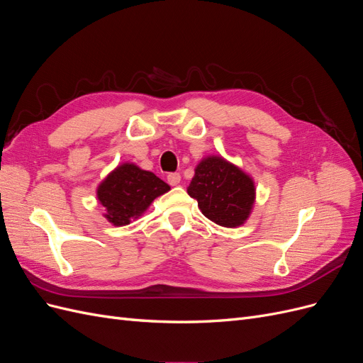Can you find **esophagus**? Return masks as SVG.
Returning <instances> with one entry per match:
<instances>
[{"label":"esophagus","mask_w":363,"mask_h":363,"mask_svg":"<svg viewBox=\"0 0 363 363\" xmlns=\"http://www.w3.org/2000/svg\"><path fill=\"white\" fill-rule=\"evenodd\" d=\"M167 179H168V183H169L171 186H177V184L180 183L182 175H180L179 172H169Z\"/></svg>","instance_id":"esophagus-1"}]
</instances>
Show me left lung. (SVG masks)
Wrapping results in <instances>:
<instances>
[{"mask_svg": "<svg viewBox=\"0 0 363 363\" xmlns=\"http://www.w3.org/2000/svg\"><path fill=\"white\" fill-rule=\"evenodd\" d=\"M200 211L223 227L242 225L255 203V183L245 172L223 157L200 162L188 188Z\"/></svg>", "mask_w": 363, "mask_h": 363, "instance_id": "left-lung-1", "label": "left lung"}]
</instances>
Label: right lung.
<instances>
[{"mask_svg": "<svg viewBox=\"0 0 363 363\" xmlns=\"http://www.w3.org/2000/svg\"><path fill=\"white\" fill-rule=\"evenodd\" d=\"M169 186L150 171L133 163L118 167L98 188V200L106 207L104 215L113 225H127L140 216Z\"/></svg>", "mask_w": 363, "mask_h": 363, "instance_id": "add662e5", "label": "right lung"}]
</instances>
